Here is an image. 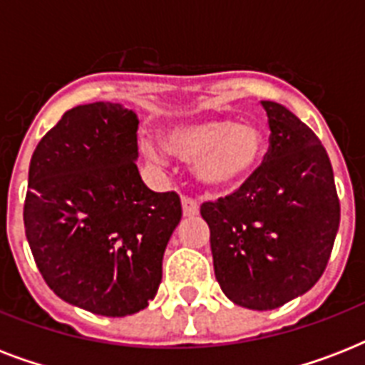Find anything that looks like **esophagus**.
<instances>
[{"label":"esophagus","mask_w":365,"mask_h":365,"mask_svg":"<svg viewBox=\"0 0 365 365\" xmlns=\"http://www.w3.org/2000/svg\"><path fill=\"white\" fill-rule=\"evenodd\" d=\"M182 208H183V216H197L199 214V202L193 197H187V195H183L182 197Z\"/></svg>","instance_id":"34e87169"}]
</instances>
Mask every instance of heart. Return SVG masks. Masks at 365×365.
<instances>
[{"label":"heart","mask_w":365,"mask_h":365,"mask_svg":"<svg viewBox=\"0 0 365 365\" xmlns=\"http://www.w3.org/2000/svg\"><path fill=\"white\" fill-rule=\"evenodd\" d=\"M166 145L185 160H197V176L214 189H235L252 178L259 165L265 138L254 125L231 119L178 125L166 132ZM151 163H163V151L153 142H143Z\"/></svg>","instance_id":"b5f03b06"}]
</instances>
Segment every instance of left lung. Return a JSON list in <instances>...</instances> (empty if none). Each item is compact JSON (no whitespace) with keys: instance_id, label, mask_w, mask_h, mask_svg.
Returning a JSON list of instances; mask_svg holds the SVG:
<instances>
[{"instance_id":"8db88e82","label":"left lung","mask_w":365,"mask_h":365,"mask_svg":"<svg viewBox=\"0 0 365 365\" xmlns=\"http://www.w3.org/2000/svg\"><path fill=\"white\" fill-rule=\"evenodd\" d=\"M269 151L250 180L208 200L214 272L229 299L271 311L295 299L326 271L339 229L334 168L322 142L282 104L263 100Z\"/></svg>"}]
</instances>
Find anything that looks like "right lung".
Masks as SVG:
<instances>
[{
  "mask_svg": "<svg viewBox=\"0 0 365 365\" xmlns=\"http://www.w3.org/2000/svg\"><path fill=\"white\" fill-rule=\"evenodd\" d=\"M136 130L121 104L77 106L30 160L24 229L37 269L60 299L102 317L148 307L182 220L176 191L142 182Z\"/></svg>",
  "mask_w": 365,
  "mask_h": 365,
  "instance_id": "1",
  "label": "right lung"
}]
</instances>
